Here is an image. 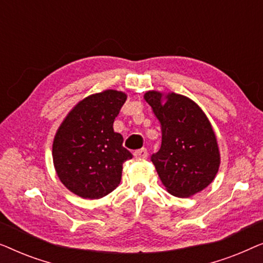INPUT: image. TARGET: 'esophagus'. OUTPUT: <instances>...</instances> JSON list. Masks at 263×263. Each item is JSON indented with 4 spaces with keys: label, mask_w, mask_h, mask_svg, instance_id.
<instances>
[{
    "label": "esophagus",
    "mask_w": 263,
    "mask_h": 263,
    "mask_svg": "<svg viewBox=\"0 0 263 263\" xmlns=\"http://www.w3.org/2000/svg\"><path fill=\"white\" fill-rule=\"evenodd\" d=\"M147 157H148V153H147L146 148L138 149L134 152V158H136V159H146Z\"/></svg>",
    "instance_id": "34e87169"
}]
</instances>
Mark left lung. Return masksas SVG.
Here are the masks:
<instances>
[{"instance_id": "1", "label": "left lung", "mask_w": 263, "mask_h": 263, "mask_svg": "<svg viewBox=\"0 0 263 263\" xmlns=\"http://www.w3.org/2000/svg\"><path fill=\"white\" fill-rule=\"evenodd\" d=\"M143 99L160 123L161 146L152 156L161 184L177 197H190L214 181L220 166L217 135L203 110L189 97L147 91Z\"/></svg>"}]
</instances>
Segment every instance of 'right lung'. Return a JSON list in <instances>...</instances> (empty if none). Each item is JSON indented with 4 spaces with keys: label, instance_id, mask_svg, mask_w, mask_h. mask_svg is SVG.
Wrapping results in <instances>:
<instances>
[{
    "label": "right lung",
    "instance_id": "1",
    "mask_svg": "<svg viewBox=\"0 0 263 263\" xmlns=\"http://www.w3.org/2000/svg\"><path fill=\"white\" fill-rule=\"evenodd\" d=\"M127 93L104 89L81 99L57 129L52 160L62 184L82 199H100L120 184L122 168L132 153L114 130V121Z\"/></svg>",
    "mask_w": 263,
    "mask_h": 263
}]
</instances>
